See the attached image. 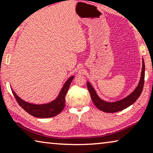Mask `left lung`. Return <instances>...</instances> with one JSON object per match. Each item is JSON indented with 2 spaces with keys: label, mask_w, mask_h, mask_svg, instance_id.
<instances>
[{
  "label": "left lung",
  "mask_w": 153,
  "mask_h": 153,
  "mask_svg": "<svg viewBox=\"0 0 153 153\" xmlns=\"http://www.w3.org/2000/svg\"><path fill=\"white\" fill-rule=\"evenodd\" d=\"M144 77H145V64L143 59L142 61V68L141 73L140 80L139 82L138 85L135 88L132 93L127 96L126 97L120 99L119 100L114 101V102H107L102 99H101L96 93L93 86L87 82V89L89 90L90 95H91V100L98 109L107 113H114L117 111L123 110L127 107L132 105L140 96L142 90H143L144 85Z\"/></svg>",
  "instance_id": "left-lung-1"
}]
</instances>
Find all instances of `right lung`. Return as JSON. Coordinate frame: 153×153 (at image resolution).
I'll list each match as a JSON object with an SVG mask.
<instances>
[{"instance_id": "add662e5", "label": "right lung", "mask_w": 153, "mask_h": 153, "mask_svg": "<svg viewBox=\"0 0 153 153\" xmlns=\"http://www.w3.org/2000/svg\"><path fill=\"white\" fill-rule=\"evenodd\" d=\"M74 76H71L65 82L62 86L59 94L54 100L44 104H34L21 99L14 90L12 91L19 105L30 114L36 118H51L55 117L61 112L65 106V96L67 93L71 83L74 79Z\"/></svg>"}]
</instances>
